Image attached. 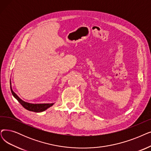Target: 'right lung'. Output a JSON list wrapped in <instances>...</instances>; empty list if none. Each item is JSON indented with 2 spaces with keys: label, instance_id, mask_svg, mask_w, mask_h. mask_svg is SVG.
<instances>
[{
  "label": "right lung",
  "instance_id": "add662e5",
  "mask_svg": "<svg viewBox=\"0 0 151 151\" xmlns=\"http://www.w3.org/2000/svg\"><path fill=\"white\" fill-rule=\"evenodd\" d=\"M11 91H12V93L13 96H14L15 99L21 104L22 106L24 109H26L28 110H29V111H32V112H41L54 105V103H51V104H31V103L24 102L23 100H22L20 98H19L14 93V92L12 91V89H11Z\"/></svg>",
  "mask_w": 151,
  "mask_h": 151
}]
</instances>
